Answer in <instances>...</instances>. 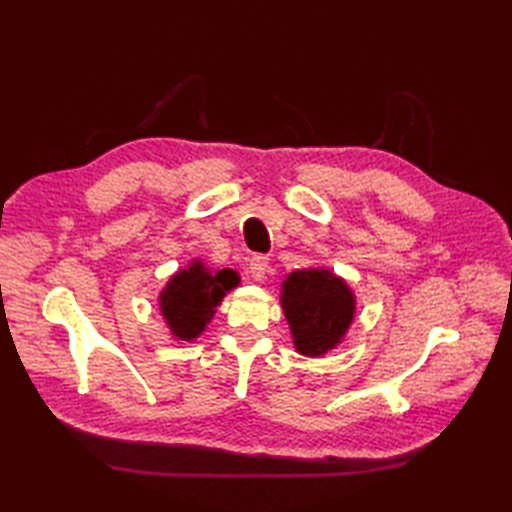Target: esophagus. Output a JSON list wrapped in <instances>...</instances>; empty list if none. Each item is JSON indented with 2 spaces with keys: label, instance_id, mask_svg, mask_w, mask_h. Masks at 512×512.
Wrapping results in <instances>:
<instances>
[{
  "label": "esophagus",
  "instance_id": "1",
  "mask_svg": "<svg viewBox=\"0 0 512 512\" xmlns=\"http://www.w3.org/2000/svg\"><path fill=\"white\" fill-rule=\"evenodd\" d=\"M248 273L255 281H264L268 273V257L266 255H253L248 264Z\"/></svg>",
  "mask_w": 512,
  "mask_h": 512
}]
</instances>
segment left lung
<instances>
[{"mask_svg":"<svg viewBox=\"0 0 512 512\" xmlns=\"http://www.w3.org/2000/svg\"><path fill=\"white\" fill-rule=\"evenodd\" d=\"M281 310L301 356L319 358L336 350L356 317L350 284L328 266L292 270L281 284Z\"/></svg>","mask_w":512,"mask_h":512,"instance_id":"8db88e82","label":"left lung"}]
</instances>
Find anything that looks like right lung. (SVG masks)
Listing matches in <instances>:
<instances>
[{
  "mask_svg": "<svg viewBox=\"0 0 512 512\" xmlns=\"http://www.w3.org/2000/svg\"><path fill=\"white\" fill-rule=\"evenodd\" d=\"M239 286V275L233 268L211 270L204 259L191 262L169 277L158 295V308L169 334L176 341L193 343L213 321L224 297Z\"/></svg>",
  "mask_w": 512,
  "mask_h": 512,
  "instance_id": "obj_1",
  "label": "right lung"
}]
</instances>
